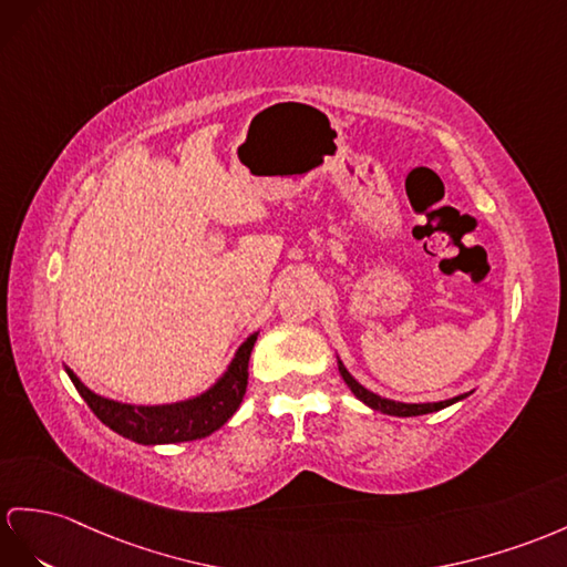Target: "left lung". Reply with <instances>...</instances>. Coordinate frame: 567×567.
<instances>
[{"label": "left lung", "mask_w": 567, "mask_h": 567, "mask_svg": "<svg viewBox=\"0 0 567 567\" xmlns=\"http://www.w3.org/2000/svg\"><path fill=\"white\" fill-rule=\"evenodd\" d=\"M339 372H341L343 382L349 384V390H351L358 399H361V402H363L365 406L375 409V411H382V413H390V416H423V413H433V411H440V409H445V406H452V404H457V402H462V399H466V396H468V394H460V396L445 399V402L404 404V402H394V399H384V396H380V394H375V392L365 390L363 384L358 382L347 368H343V363H341V361H339Z\"/></svg>", "instance_id": "8db88e82"}]
</instances>
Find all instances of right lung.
<instances>
[{
	"label": "right lung",
	"instance_id": "obj_1",
	"mask_svg": "<svg viewBox=\"0 0 567 567\" xmlns=\"http://www.w3.org/2000/svg\"><path fill=\"white\" fill-rule=\"evenodd\" d=\"M255 341L257 334H250L245 339L236 358H233L224 375L216 380L214 388L202 392L199 396L185 399V402L161 406H134L115 402V399H105L91 392L72 370H64L69 380L74 382L76 392L84 396L89 409L110 427V431H115L127 440H134V443L140 445L187 443V440L212 435L238 411L247 390V363H250Z\"/></svg>",
	"mask_w": 567,
	"mask_h": 567
}]
</instances>
